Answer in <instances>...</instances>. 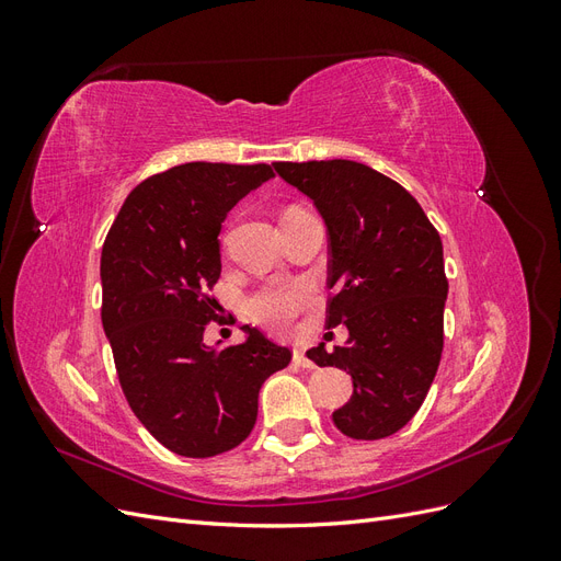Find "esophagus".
I'll return each mask as SVG.
<instances>
[{
	"label": "esophagus",
	"mask_w": 561,
	"mask_h": 561,
	"mask_svg": "<svg viewBox=\"0 0 561 561\" xmlns=\"http://www.w3.org/2000/svg\"><path fill=\"white\" fill-rule=\"evenodd\" d=\"M293 360H295V365H299L301 369H313L316 365L307 358V353H304V351H295L293 353Z\"/></svg>",
	"instance_id": "1"
}]
</instances>
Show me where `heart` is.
Returning a JSON list of instances; mask_svg holds the SVG:
<instances>
[{
  "mask_svg": "<svg viewBox=\"0 0 561 561\" xmlns=\"http://www.w3.org/2000/svg\"><path fill=\"white\" fill-rule=\"evenodd\" d=\"M311 301L313 290L307 283H274L248 297V313L262 325L283 332Z\"/></svg>",
  "mask_w": 561,
  "mask_h": 561,
  "instance_id": "heart-1",
  "label": "heart"
}]
</instances>
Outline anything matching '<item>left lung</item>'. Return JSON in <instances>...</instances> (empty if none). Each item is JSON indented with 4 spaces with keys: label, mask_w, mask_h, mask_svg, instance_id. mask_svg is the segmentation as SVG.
Returning a JSON list of instances; mask_svg holds the SVG:
<instances>
[{
    "label": "left lung",
    "mask_w": 561,
    "mask_h": 561,
    "mask_svg": "<svg viewBox=\"0 0 561 561\" xmlns=\"http://www.w3.org/2000/svg\"><path fill=\"white\" fill-rule=\"evenodd\" d=\"M307 194L328 227V328L348 342L307 351L318 367L353 379L351 400L332 414L353 439H381L412 421L443 358V241L416 198L375 168L332 159L274 163Z\"/></svg>",
    "instance_id": "left-lung-1"
}]
</instances>
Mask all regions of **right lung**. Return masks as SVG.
<instances>
[{
  "mask_svg": "<svg viewBox=\"0 0 561 561\" xmlns=\"http://www.w3.org/2000/svg\"><path fill=\"white\" fill-rule=\"evenodd\" d=\"M274 178L266 163H182L140 182L103 245V328L133 414L180 456L239 447L257 421L262 383L290 348L243 328V344L203 342L219 304V229L245 194Z\"/></svg>",
  "mask_w": 561,
  "mask_h": 561,
  "instance_id": "right-lung-1",
  "label": "right lung"
}]
</instances>
